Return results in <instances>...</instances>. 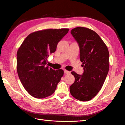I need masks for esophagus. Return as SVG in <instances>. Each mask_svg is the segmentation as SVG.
<instances>
[{
    "instance_id": "obj_1",
    "label": "esophagus",
    "mask_w": 125,
    "mask_h": 125,
    "mask_svg": "<svg viewBox=\"0 0 125 125\" xmlns=\"http://www.w3.org/2000/svg\"><path fill=\"white\" fill-rule=\"evenodd\" d=\"M64 73L66 74H69L70 73V72L67 71V70H64Z\"/></svg>"
}]
</instances>
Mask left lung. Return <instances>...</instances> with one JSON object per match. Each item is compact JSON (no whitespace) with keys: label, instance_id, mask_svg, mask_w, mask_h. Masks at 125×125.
Here are the masks:
<instances>
[{"label":"left lung","instance_id":"1","mask_svg":"<svg viewBox=\"0 0 125 125\" xmlns=\"http://www.w3.org/2000/svg\"><path fill=\"white\" fill-rule=\"evenodd\" d=\"M80 48V58L83 73H71L75 82L70 87L73 97L80 101L91 100L101 89L109 69V53L103 41L89 28L78 27L71 31Z\"/></svg>","mask_w":125,"mask_h":125}]
</instances>
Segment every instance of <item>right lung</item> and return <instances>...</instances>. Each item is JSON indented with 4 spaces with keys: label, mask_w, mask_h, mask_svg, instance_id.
I'll return each instance as SVG.
<instances>
[{
    "label": "right lung",
    "mask_w": 125,
    "mask_h": 125,
    "mask_svg": "<svg viewBox=\"0 0 125 125\" xmlns=\"http://www.w3.org/2000/svg\"><path fill=\"white\" fill-rule=\"evenodd\" d=\"M68 28L47 29L33 32L26 37L17 52V71L27 92L42 99L54 93L64 75L61 69L47 66V58L54 52Z\"/></svg>",
    "instance_id": "right-lung-1"
}]
</instances>
